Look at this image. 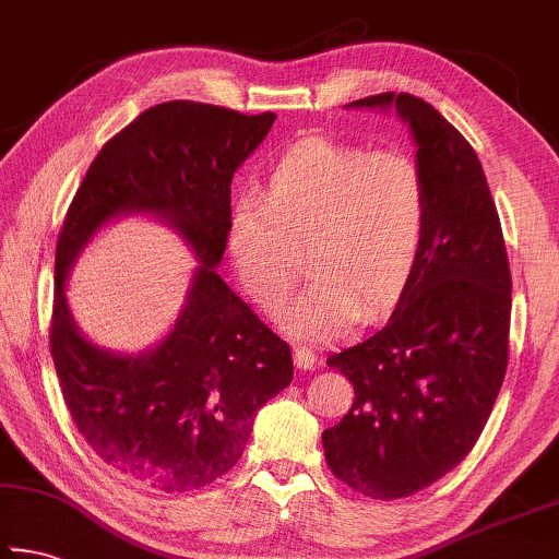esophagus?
<instances>
[{
    "instance_id": "esophagus-1",
    "label": "esophagus",
    "mask_w": 559,
    "mask_h": 559,
    "mask_svg": "<svg viewBox=\"0 0 559 559\" xmlns=\"http://www.w3.org/2000/svg\"><path fill=\"white\" fill-rule=\"evenodd\" d=\"M293 362H296L298 370H313L318 362V355L306 345H296L293 347Z\"/></svg>"
}]
</instances>
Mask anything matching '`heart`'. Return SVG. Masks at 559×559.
Returning a JSON list of instances; mask_svg holds the SVG:
<instances>
[{
	"instance_id": "b5f03b06",
	"label": "heart",
	"mask_w": 559,
	"mask_h": 559,
	"mask_svg": "<svg viewBox=\"0 0 559 559\" xmlns=\"http://www.w3.org/2000/svg\"><path fill=\"white\" fill-rule=\"evenodd\" d=\"M427 224V187L409 155L300 140L271 167L261 202L241 200L226 219V251L241 290L273 313L306 257L308 286L278 316L293 337L328 340L400 296Z\"/></svg>"
}]
</instances>
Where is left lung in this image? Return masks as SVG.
Masks as SVG:
<instances>
[{
    "label": "left lung",
    "instance_id": "8db88e82",
    "mask_svg": "<svg viewBox=\"0 0 559 559\" xmlns=\"http://www.w3.org/2000/svg\"><path fill=\"white\" fill-rule=\"evenodd\" d=\"M347 108L394 110L427 187L421 249L394 313L328 357L355 386L343 421L323 431L328 466L362 496L394 500L447 476L478 441L506 377L513 286L493 197L466 138L409 93Z\"/></svg>",
    "mask_w": 559,
    "mask_h": 559
}]
</instances>
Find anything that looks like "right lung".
<instances>
[{
  "label": "right lung",
  "instance_id": "right-lung-1",
  "mask_svg": "<svg viewBox=\"0 0 559 559\" xmlns=\"http://www.w3.org/2000/svg\"><path fill=\"white\" fill-rule=\"evenodd\" d=\"M273 120L159 103L103 145L66 214L56 243V374L81 437L135 484L185 493L224 476L241 459L253 416L293 380L290 347L216 273L234 173ZM135 213L169 225L198 266L168 333L140 354H118L80 333L64 286L87 243Z\"/></svg>",
  "mask_w": 559,
  "mask_h": 559
}]
</instances>
